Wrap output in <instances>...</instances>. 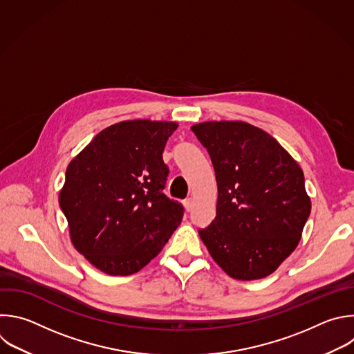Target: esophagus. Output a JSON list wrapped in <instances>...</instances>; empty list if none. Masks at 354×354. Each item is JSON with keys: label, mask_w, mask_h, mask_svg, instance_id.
<instances>
[{"label": "esophagus", "mask_w": 354, "mask_h": 354, "mask_svg": "<svg viewBox=\"0 0 354 354\" xmlns=\"http://www.w3.org/2000/svg\"><path fill=\"white\" fill-rule=\"evenodd\" d=\"M183 205H185L186 211H190V209L193 208V200H192V198H186V200H183Z\"/></svg>", "instance_id": "1"}]
</instances>
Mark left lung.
I'll return each mask as SVG.
<instances>
[{
    "instance_id": "1",
    "label": "left lung",
    "mask_w": 354,
    "mask_h": 354,
    "mask_svg": "<svg viewBox=\"0 0 354 354\" xmlns=\"http://www.w3.org/2000/svg\"><path fill=\"white\" fill-rule=\"evenodd\" d=\"M192 131L209 154L218 186L215 218L198 229L203 243L229 277H268L296 249L311 211L301 168L246 122H203Z\"/></svg>"
}]
</instances>
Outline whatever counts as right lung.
I'll return each instance as SVG.
<instances>
[{
	"label": "right lung",
	"mask_w": 354,
	"mask_h": 354,
	"mask_svg": "<svg viewBox=\"0 0 354 354\" xmlns=\"http://www.w3.org/2000/svg\"><path fill=\"white\" fill-rule=\"evenodd\" d=\"M176 128L147 120L111 125L68 165L59 207L73 246L100 271H140L179 226L185 208L164 193L162 160Z\"/></svg>",
	"instance_id": "obj_1"
}]
</instances>
